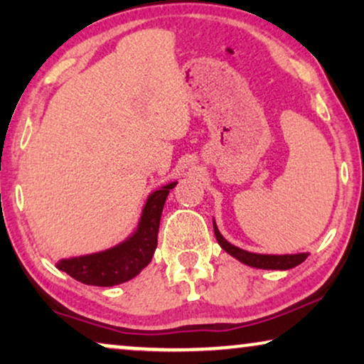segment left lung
I'll use <instances>...</instances> for the list:
<instances>
[{"mask_svg":"<svg viewBox=\"0 0 364 364\" xmlns=\"http://www.w3.org/2000/svg\"><path fill=\"white\" fill-rule=\"evenodd\" d=\"M213 233L215 238L223 250L230 253L233 258H237L238 262L245 263L248 267L253 268H263V270H290V268L300 265L306 260L308 253H293V255H263V253H252L247 250H242L235 245H232L230 242H227L222 237V233L218 232V228L213 222Z\"/></svg>","mask_w":364,"mask_h":364,"instance_id":"obj_1","label":"left lung"}]
</instances>
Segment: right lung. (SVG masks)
Here are the masks:
<instances>
[{"label": "right lung", "mask_w": 364, "mask_h": 364, "mask_svg": "<svg viewBox=\"0 0 364 364\" xmlns=\"http://www.w3.org/2000/svg\"><path fill=\"white\" fill-rule=\"evenodd\" d=\"M176 186L177 182H171L149 196L137 230L127 240L91 255L63 258L56 267L74 280L94 287H114L139 275L151 263L156 252L164 203Z\"/></svg>", "instance_id": "obj_1"}]
</instances>
